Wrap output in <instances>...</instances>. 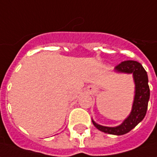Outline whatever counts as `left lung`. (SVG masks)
I'll list each match as a JSON object with an SVG mask.
<instances>
[{
    "label": "left lung",
    "mask_w": 157,
    "mask_h": 157,
    "mask_svg": "<svg viewBox=\"0 0 157 157\" xmlns=\"http://www.w3.org/2000/svg\"><path fill=\"white\" fill-rule=\"evenodd\" d=\"M118 72L132 73L135 82V97L130 116L123 121V123L116 128L104 127L97 124L93 121V123L101 132L114 135H122L130 132L132 128L143 120L146 115L148 102L150 99V87L148 84L147 72L142 64L134 60H127L118 63L115 67Z\"/></svg>",
    "instance_id": "1"
}]
</instances>
